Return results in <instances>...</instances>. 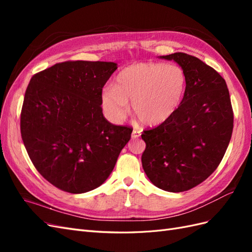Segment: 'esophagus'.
Instances as JSON below:
<instances>
[{
	"label": "esophagus",
	"mask_w": 252,
	"mask_h": 252,
	"mask_svg": "<svg viewBox=\"0 0 252 252\" xmlns=\"http://www.w3.org/2000/svg\"><path fill=\"white\" fill-rule=\"evenodd\" d=\"M141 136V131H139V130H133L132 131V133H131V138L132 139H138V138H140Z\"/></svg>",
	"instance_id": "1"
}]
</instances>
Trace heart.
Segmentation results:
<instances>
[{
    "label": "heart",
    "mask_w": 252,
    "mask_h": 252,
    "mask_svg": "<svg viewBox=\"0 0 252 252\" xmlns=\"http://www.w3.org/2000/svg\"><path fill=\"white\" fill-rule=\"evenodd\" d=\"M188 85L187 73L179 65L136 63L122 70L114 86L102 89L101 107L113 124L124 122L130 109L144 125L158 126L178 111Z\"/></svg>",
    "instance_id": "obj_1"
}]
</instances>
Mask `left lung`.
Returning a JSON list of instances; mask_svg holds the SVG:
<instances>
[{"label": "left lung", "instance_id": "left-lung-1", "mask_svg": "<svg viewBox=\"0 0 252 252\" xmlns=\"http://www.w3.org/2000/svg\"><path fill=\"white\" fill-rule=\"evenodd\" d=\"M159 58L178 63L188 85L173 117L143 132L142 165L155 186L182 192L218 168L231 139L233 111L226 82L213 68L184 52Z\"/></svg>", "mask_w": 252, "mask_h": 252}]
</instances>
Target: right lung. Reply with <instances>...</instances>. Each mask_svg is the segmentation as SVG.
I'll use <instances>...</instances> for the list:
<instances>
[{
  "mask_svg": "<svg viewBox=\"0 0 252 252\" xmlns=\"http://www.w3.org/2000/svg\"><path fill=\"white\" fill-rule=\"evenodd\" d=\"M113 62L68 61L34 74L21 112V134L42 177L70 193L101 186L132 129L106 120L101 93Z\"/></svg>",
  "mask_w": 252,
  "mask_h": 252,
  "instance_id": "right-lung-1",
  "label": "right lung"
}]
</instances>
